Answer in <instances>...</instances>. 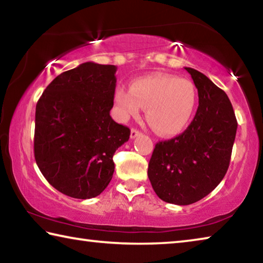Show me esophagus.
Returning <instances> with one entry per match:
<instances>
[{"label": "esophagus", "mask_w": 263, "mask_h": 263, "mask_svg": "<svg viewBox=\"0 0 263 263\" xmlns=\"http://www.w3.org/2000/svg\"><path fill=\"white\" fill-rule=\"evenodd\" d=\"M140 135V132L137 130V128H131V138L133 139V138H136Z\"/></svg>", "instance_id": "obj_1"}]
</instances>
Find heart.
Here are the masks:
<instances>
[{"mask_svg": "<svg viewBox=\"0 0 263 263\" xmlns=\"http://www.w3.org/2000/svg\"><path fill=\"white\" fill-rule=\"evenodd\" d=\"M123 121L146 108V119L161 136L179 135L193 118L197 91L190 80L169 74H155L133 81L131 89L117 88L115 94Z\"/></svg>", "mask_w": 263, "mask_h": 263, "instance_id": "obj_1", "label": "heart"}]
</instances>
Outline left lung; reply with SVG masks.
I'll use <instances>...</instances> for the list:
<instances>
[{"label": "left lung", "instance_id": "8db88e82", "mask_svg": "<svg viewBox=\"0 0 263 263\" xmlns=\"http://www.w3.org/2000/svg\"><path fill=\"white\" fill-rule=\"evenodd\" d=\"M198 90V109L186 130L155 145L148 179L162 201L189 205L220 183L230 166L237 118L224 90L194 68L185 67Z\"/></svg>", "mask_w": 263, "mask_h": 263}]
</instances>
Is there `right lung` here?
Listing matches in <instances>:
<instances>
[{
	"instance_id": "right-lung-1",
	"label": "right lung",
	"mask_w": 263,
	"mask_h": 263,
	"mask_svg": "<svg viewBox=\"0 0 263 263\" xmlns=\"http://www.w3.org/2000/svg\"><path fill=\"white\" fill-rule=\"evenodd\" d=\"M116 70L84 62L58 75L35 105V162L48 183L69 197L99 196L112 179L116 149L130 138V128L110 116Z\"/></svg>"
}]
</instances>
